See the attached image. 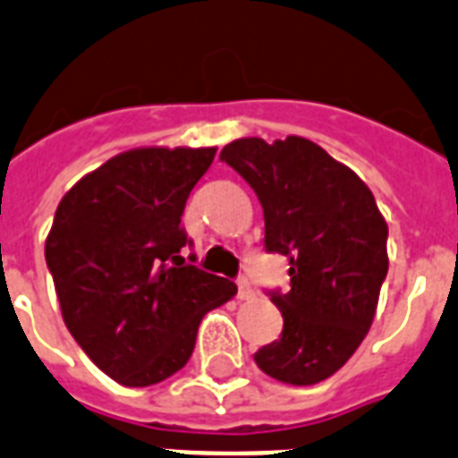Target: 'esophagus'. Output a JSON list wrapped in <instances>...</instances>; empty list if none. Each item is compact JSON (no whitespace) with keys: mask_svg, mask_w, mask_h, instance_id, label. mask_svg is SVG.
I'll return each instance as SVG.
<instances>
[{"mask_svg":"<svg viewBox=\"0 0 458 458\" xmlns=\"http://www.w3.org/2000/svg\"><path fill=\"white\" fill-rule=\"evenodd\" d=\"M252 295L254 291H252V285H250V281H247V278H240V281H237V298L250 300Z\"/></svg>","mask_w":458,"mask_h":458,"instance_id":"34e87169","label":"esophagus"}]
</instances>
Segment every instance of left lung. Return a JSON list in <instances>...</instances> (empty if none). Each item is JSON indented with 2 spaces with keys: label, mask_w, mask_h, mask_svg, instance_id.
<instances>
[{
  "label": "left lung",
  "mask_w": 458,
  "mask_h": 458,
  "mask_svg": "<svg viewBox=\"0 0 458 458\" xmlns=\"http://www.w3.org/2000/svg\"><path fill=\"white\" fill-rule=\"evenodd\" d=\"M264 208L267 252L291 259V291H271L284 331L254 353L261 372L310 386L358 351L386 278V221L372 191L310 139H237L221 151Z\"/></svg>",
  "instance_id": "obj_1"
}]
</instances>
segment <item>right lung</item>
I'll use <instances>...</instances> for the list:
<instances>
[{"label": "right lung", "instance_id": "add662e5", "mask_svg": "<svg viewBox=\"0 0 458 458\" xmlns=\"http://www.w3.org/2000/svg\"><path fill=\"white\" fill-rule=\"evenodd\" d=\"M214 156V146L131 148L81 177L57 206L45 259L62 319L83 353L124 386H151L182 369L204 314L237 293L180 257L190 244L184 204Z\"/></svg>", "mask_w": 458, "mask_h": 458}]
</instances>
